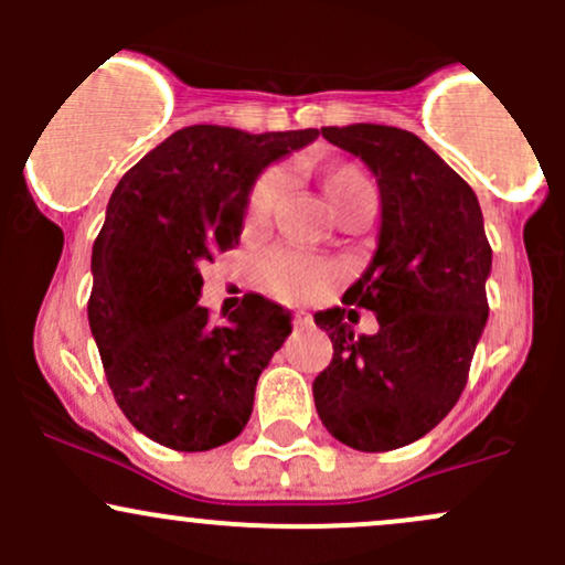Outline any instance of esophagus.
I'll return each instance as SVG.
<instances>
[{
    "instance_id": "esophagus-1",
    "label": "esophagus",
    "mask_w": 565,
    "mask_h": 565,
    "mask_svg": "<svg viewBox=\"0 0 565 565\" xmlns=\"http://www.w3.org/2000/svg\"><path fill=\"white\" fill-rule=\"evenodd\" d=\"M292 324H311V315H306V311H295Z\"/></svg>"
}]
</instances>
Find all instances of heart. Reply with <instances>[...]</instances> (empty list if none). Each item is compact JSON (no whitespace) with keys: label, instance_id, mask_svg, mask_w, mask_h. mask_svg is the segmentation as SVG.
I'll return each mask as SVG.
<instances>
[{"label":"heart","instance_id":"b5f03b06","mask_svg":"<svg viewBox=\"0 0 565 565\" xmlns=\"http://www.w3.org/2000/svg\"><path fill=\"white\" fill-rule=\"evenodd\" d=\"M322 188L335 213L347 218L355 210L374 204V188L369 177L352 163H333L322 172ZM284 191V174L278 169H265L248 188L243 204V232L259 235L270 221L273 207ZM256 287L284 303H309L341 284L344 267L324 256H306L295 250H270L256 262Z\"/></svg>","mask_w":565,"mask_h":565}]
</instances>
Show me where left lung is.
<instances>
[{"label": "left lung", "instance_id": "obj_1", "mask_svg": "<svg viewBox=\"0 0 565 565\" xmlns=\"http://www.w3.org/2000/svg\"><path fill=\"white\" fill-rule=\"evenodd\" d=\"M380 182L383 230L344 306L317 311L333 361L315 380L324 429L355 451H393L435 429L470 374L489 317L492 246L472 188L415 134L391 125L322 128ZM358 308L381 330L355 334Z\"/></svg>", "mask_w": 565, "mask_h": 565}]
</instances>
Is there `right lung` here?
<instances>
[{"label":"right lung","mask_w":565,"mask_h":565,"mask_svg":"<svg viewBox=\"0 0 565 565\" xmlns=\"http://www.w3.org/2000/svg\"><path fill=\"white\" fill-rule=\"evenodd\" d=\"M317 136L191 125L114 188L93 246L87 317L114 402L150 440L210 451L248 424L256 380L292 330L289 311L243 295L226 322H213L196 303L199 270L241 243L259 169Z\"/></svg>","instance_id":"1"}]
</instances>
